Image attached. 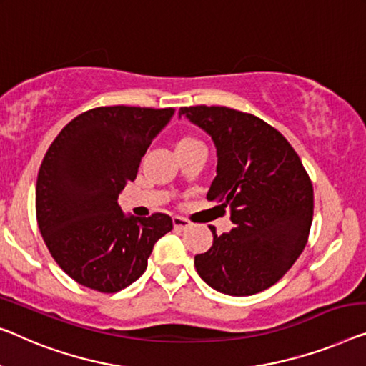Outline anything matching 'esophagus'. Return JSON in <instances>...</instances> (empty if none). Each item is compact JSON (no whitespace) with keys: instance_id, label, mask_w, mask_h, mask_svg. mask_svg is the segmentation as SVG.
I'll use <instances>...</instances> for the list:
<instances>
[{"instance_id":"obj_1","label":"esophagus","mask_w":366,"mask_h":366,"mask_svg":"<svg viewBox=\"0 0 366 366\" xmlns=\"http://www.w3.org/2000/svg\"><path fill=\"white\" fill-rule=\"evenodd\" d=\"M172 225H174V228H177V230H184V228H187L190 225V222L185 220V218H182V217H174Z\"/></svg>"}]
</instances>
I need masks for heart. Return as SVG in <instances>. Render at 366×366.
<instances>
[{"mask_svg":"<svg viewBox=\"0 0 366 366\" xmlns=\"http://www.w3.org/2000/svg\"><path fill=\"white\" fill-rule=\"evenodd\" d=\"M195 146H202L200 141L195 138V136H190V134H185L182 136L181 139L177 141L176 144V151H182V149H190V148H195Z\"/></svg>","mask_w":366,"mask_h":366,"instance_id":"heart-1","label":"heart"}]
</instances>
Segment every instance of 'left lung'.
<instances>
[{
    "instance_id": "8db88e82",
    "label": "left lung",
    "mask_w": 366,
    "mask_h": 366,
    "mask_svg": "<svg viewBox=\"0 0 366 366\" xmlns=\"http://www.w3.org/2000/svg\"><path fill=\"white\" fill-rule=\"evenodd\" d=\"M217 148V176L207 199L230 209L235 228L217 235L195 256L199 276L228 296L271 287L296 263L307 243L314 190L297 152L280 131L254 114L227 107H182Z\"/></svg>"
}]
</instances>
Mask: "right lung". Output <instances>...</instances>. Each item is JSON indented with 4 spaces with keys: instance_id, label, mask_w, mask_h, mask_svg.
I'll return each mask as SVG.
<instances>
[{
    "instance_id": "obj_1",
    "label": "right lung",
    "mask_w": 366,
    "mask_h": 366,
    "mask_svg": "<svg viewBox=\"0 0 366 366\" xmlns=\"http://www.w3.org/2000/svg\"><path fill=\"white\" fill-rule=\"evenodd\" d=\"M174 108L98 107L52 141L36 184V217L56 263L100 292L122 291L148 268L152 247L172 230L166 214L124 215L118 195L138 174Z\"/></svg>"
}]
</instances>
